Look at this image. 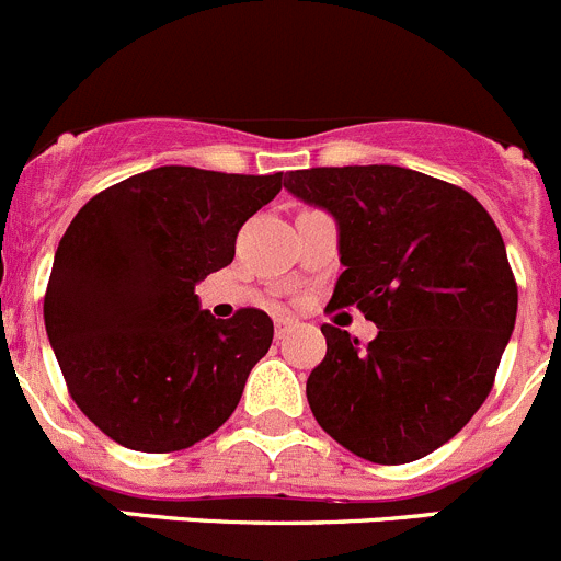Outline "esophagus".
I'll return each instance as SVG.
<instances>
[{
    "label": "esophagus",
    "instance_id": "obj_1",
    "mask_svg": "<svg viewBox=\"0 0 561 561\" xmlns=\"http://www.w3.org/2000/svg\"><path fill=\"white\" fill-rule=\"evenodd\" d=\"M295 325H297V322L291 320V317H284V314L275 317V336H277V339H284L286 333H289Z\"/></svg>",
    "mask_w": 561,
    "mask_h": 561
}]
</instances>
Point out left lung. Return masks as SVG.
Masks as SVG:
<instances>
[{
    "label": "left lung",
    "instance_id": "8db88e82",
    "mask_svg": "<svg viewBox=\"0 0 561 561\" xmlns=\"http://www.w3.org/2000/svg\"><path fill=\"white\" fill-rule=\"evenodd\" d=\"M339 222L331 306L378 325L358 344L322 325L306 383L325 434L375 465H405L454 439L495 383L517 317L501 230L465 188L403 167H314L284 180Z\"/></svg>",
    "mask_w": 561,
    "mask_h": 561
}]
</instances>
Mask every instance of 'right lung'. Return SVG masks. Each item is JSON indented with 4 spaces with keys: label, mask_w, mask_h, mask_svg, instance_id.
<instances>
[{
    "label": "right lung",
    "mask_w": 561,
    "mask_h": 561,
    "mask_svg": "<svg viewBox=\"0 0 561 561\" xmlns=\"http://www.w3.org/2000/svg\"><path fill=\"white\" fill-rule=\"evenodd\" d=\"M284 172L158 167L94 194L55 253L44 325L77 409L113 442L174 454L239 405L272 344L261 308L214 320L194 286L236 255Z\"/></svg>",
    "instance_id": "right-lung-1"
}]
</instances>
